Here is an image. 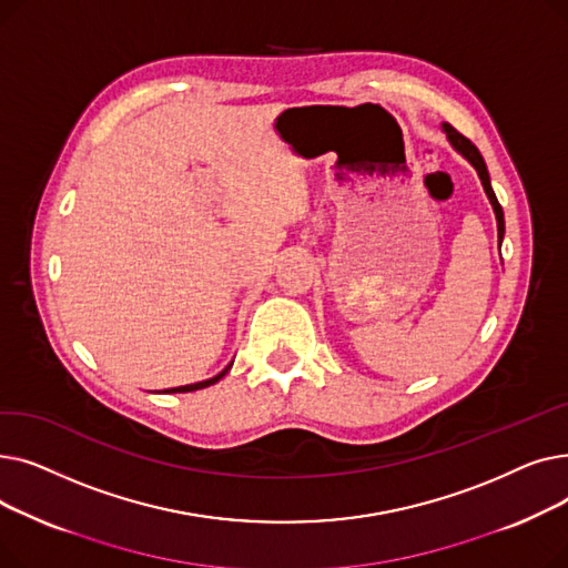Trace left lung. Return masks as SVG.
<instances>
[{
    "label": "left lung",
    "mask_w": 568,
    "mask_h": 568,
    "mask_svg": "<svg viewBox=\"0 0 568 568\" xmlns=\"http://www.w3.org/2000/svg\"><path fill=\"white\" fill-rule=\"evenodd\" d=\"M444 131H446V138L452 140V144L458 149V152H460V154H463V156H465V159L476 168V172H479V176H481V184H484V189H486V195H488V200H490V204H493V209H495V216H497V232H499V242H501V236H504V212H501V204L497 202L495 191H493V186H490L488 168H486V163H484L481 152L471 144V140H467L463 133H458L452 124H444Z\"/></svg>",
    "instance_id": "1"
}]
</instances>
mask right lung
Segmentation results:
<instances>
[{
    "label": "right lung",
    "instance_id": "right-lung-1",
    "mask_svg": "<svg viewBox=\"0 0 568 568\" xmlns=\"http://www.w3.org/2000/svg\"><path fill=\"white\" fill-rule=\"evenodd\" d=\"M232 368V364L225 368V371H221L216 377H212V379H204V382H197V384H186V386H176V389H165V394H189V392H197V389H204V386H212V384H216L221 377H225V373Z\"/></svg>",
    "mask_w": 568,
    "mask_h": 568
}]
</instances>
